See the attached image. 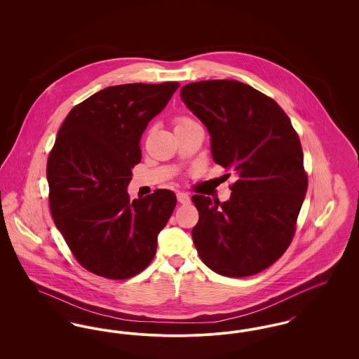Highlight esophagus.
Returning a JSON list of instances; mask_svg holds the SVG:
<instances>
[{
	"instance_id": "esophagus-1",
	"label": "esophagus",
	"mask_w": 359,
	"mask_h": 359,
	"mask_svg": "<svg viewBox=\"0 0 359 359\" xmlns=\"http://www.w3.org/2000/svg\"><path fill=\"white\" fill-rule=\"evenodd\" d=\"M176 196H177V202L179 203H182V205H188L189 203V196H188V194H186V192H177Z\"/></svg>"
}]
</instances>
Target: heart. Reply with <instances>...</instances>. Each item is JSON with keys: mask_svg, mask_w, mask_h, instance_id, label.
Returning <instances> with one entry per match:
<instances>
[{"mask_svg": "<svg viewBox=\"0 0 359 359\" xmlns=\"http://www.w3.org/2000/svg\"><path fill=\"white\" fill-rule=\"evenodd\" d=\"M195 122L194 121L188 120V118H180L176 123V128H183V126H189V125H194Z\"/></svg>", "mask_w": 359, "mask_h": 359, "instance_id": "b5f03b06", "label": "heart"}]
</instances>
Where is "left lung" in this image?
I'll return each mask as SVG.
<instances>
[{"label":"left lung","mask_w":359,"mask_h":359,"mask_svg":"<svg viewBox=\"0 0 359 359\" xmlns=\"http://www.w3.org/2000/svg\"><path fill=\"white\" fill-rule=\"evenodd\" d=\"M180 98L211 137L212 160L237 176L221 203L194 195L198 255L227 277H245L284 255L307 192L303 149L288 116L272 98L238 81L184 86Z\"/></svg>","instance_id":"8db88e82"}]
</instances>
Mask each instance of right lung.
<instances>
[{
	"label": "right lung",
	"instance_id": "1",
	"mask_svg": "<svg viewBox=\"0 0 359 359\" xmlns=\"http://www.w3.org/2000/svg\"><path fill=\"white\" fill-rule=\"evenodd\" d=\"M179 86L106 87L75 106L57 132L47 164L52 218L91 273L123 280L154 259L176 195L157 189L130 202L128 186L142 133Z\"/></svg>",
	"mask_w": 359,
	"mask_h": 359
}]
</instances>
